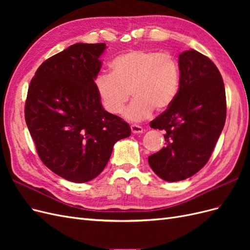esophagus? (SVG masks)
Masks as SVG:
<instances>
[{
	"label": "esophagus",
	"mask_w": 250,
	"mask_h": 250,
	"mask_svg": "<svg viewBox=\"0 0 250 250\" xmlns=\"http://www.w3.org/2000/svg\"><path fill=\"white\" fill-rule=\"evenodd\" d=\"M130 129H131L132 133H143V131H144V129H143L141 126L135 125V124L130 126Z\"/></svg>",
	"instance_id": "34e87169"
}]
</instances>
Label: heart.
Wrapping results in <instances>:
<instances>
[{"instance_id":"1","label":"heart","mask_w":250,"mask_h":250,"mask_svg":"<svg viewBox=\"0 0 250 250\" xmlns=\"http://www.w3.org/2000/svg\"><path fill=\"white\" fill-rule=\"evenodd\" d=\"M111 74H99L94 82L104 109L112 115L125 110L132 121L147 118L154 109L161 112L171 106L179 88L178 63L169 53L131 50L118 55L110 63Z\"/></svg>"}]
</instances>
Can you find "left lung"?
I'll return each mask as SVG.
<instances>
[{"label":"left lung","mask_w":250,"mask_h":250,"mask_svg":"<svg viewBox=\"0 0 250 250\" xmlns=\"http://www.w3.org/2000/svg\"><path fill=\"white\" fill-rule=\"evenodd\" d=\"M179 88L171 106L150 122L165 130L166 146L148 157L151 169L166 181L193 176L213 153L226 119V97L220 72L193 49L178 56Z\"/></svg>","instance_id":"left-lung-1"}]
</instances>
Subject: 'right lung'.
<instances>
[{
	"instance_id": "1",
	"label": "right lung",
	"mask_w": 250,
	"mask_h": 250,
	"mask_svg": "<svg viewBox=\"0 0 250 250\" xmlns=\"http://www.w3.org/2000/svg\"><path fill=\"white\" fill-rule=\"evenodd\" d=\"M105 43H75L48 58L28 88L25 120L44 166L73 183L97 177L113 145L129 137L125 121L102 106L95 87Z\"/></svg>"
}]
</instances>
